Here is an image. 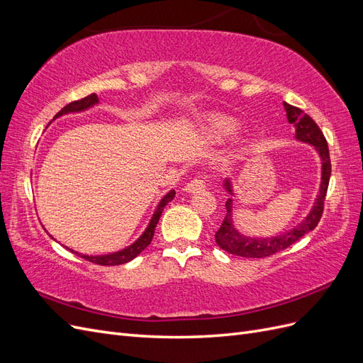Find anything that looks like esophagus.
Returning a JSON list of instances; mask_svg holds the SVG:
<instances>
[{
    "label": "esophagus",
    "instance_id": "obj_1",
    "mask_svg": "<svg viewBox=\"0 0 363 363\" xmlns=\"http://www.w3.org/2000/svg\"><path fill=\"white\" fill-rule=\"evenodd\" d=\"M206 188V182L201 177H195L194 180H191L189 183H186L184 191L186 192H200Z\"/></svg>",
    "mask_w": 363,
    "mask_h": 363
}]
</instances>
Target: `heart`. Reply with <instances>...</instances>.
I'll return each mask as SVG.
<instances>
[{
    "label": "heart",
    "mask_w": 363,
    "mask_h": 363,
    "mask_svg": "<svg viewBox=\"0 0 363 363\" xmlns=\"http://www.w3.org/2000/svg\"><path fill=\"white\" fill-rule=\"evenodd\" d=\"M207 131L212 138L227 139V138H232L236 135L238 125L233 123L232 119L224 118V116H215L212 119H208Z\"/></svg>",
    "instance_id": "b5f03b06"
}]
</instances>
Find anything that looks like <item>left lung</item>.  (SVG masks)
<instances>
[{"instance_id": "8db88e82", "label": "left lung", "mask_w": 363, "mask_h": 363, "mask_svg": "<svg viewBox=\"0 0 363 363\" xmlns=\"http://www.w3.org/2000/svg\"><path fill=\"white\" fill-rule=\"evenodd\" d=\"M284 111H286V116L289 124L295 125V138L311 144L321 159V184H320V194L316 195V200L313 203V207L311 208L309 215H307L303 221L294 227L289 232L277 235L272 238H250L240 235L235 228L233 224V200L228 199L225 203L227 213L221 227L218 228L215 233L216 244L221 247L224 251L230 252V255L240 256V257H268L271 255L288 248L289 245L295 244L296 240L301 239L306 233L312 232V230L320 223L324 211V200L328 188V182H330V172H332V163H330V155H328V145L327 140L323 135L320 127L316 125L315 121L303 113L301 108L291 106L288 103H283ZM224 189L233 195L232 183L230 180H224Z\"/></svg>"}]
</instances>
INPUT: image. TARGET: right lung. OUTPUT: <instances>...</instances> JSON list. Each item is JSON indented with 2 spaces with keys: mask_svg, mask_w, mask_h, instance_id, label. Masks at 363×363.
Masks as SVG:
<instances>
[{
  "mask_svg": "<svg viewBox=\"0 0 363 363\" xmlns=\"http://www.w3.org/2000/svg\"><path fill=\"white\" fill-rule=\"evenodd\" d=\"M96 103H98L96 94H91V95L82 98V100H77V101H72V103L67 104L54 118H59L62 115L74 113V112H83V111H86V108L95 106ZM174 195H175V191L172 189V191H169L167 195L163 196V199L160 200V203L156 207V212H155V215H152L147 230H145L144 233H142V236L136 240V242H133L130 247L121 250V251H116V252H112V255H104V256H87V255H82V252H75L72 250L71 251L75 252V255H79L80 257H83L87 262H92V263H96V265H104V267L123 265V263H127L130 260H133L138 255H140V252L144 251L151 244L152 236H155V228H156V225L159 223L163 208H164V206H167L174 199Z\"/></svg>",
  "mask_w": 363,
  "mask_h": 363,
  "instance_id": "obj_1",
  "label": "right lung"
}]
</instances>
